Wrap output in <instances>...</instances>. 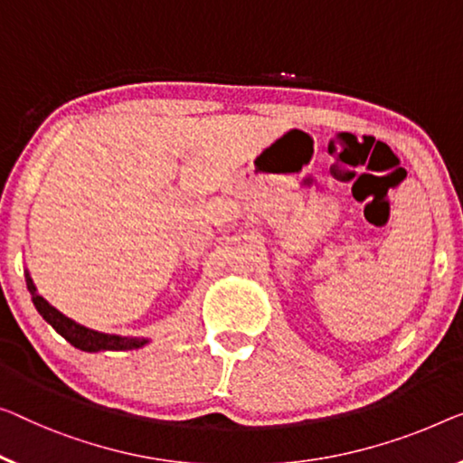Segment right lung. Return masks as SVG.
I'll list each match as a JSON object with an SVG mask.
<instances>
[{"mask_svg": "<svg viewBox=\"0 0 463 463\" xmlns=\"http://www.w3.org/2000/svg\"><path fill=\"white\" fill-rule=\"evenodd\" d=\"M24 279H26V288H29L31 299L34 303V307H37V312L43 316V320L47 324H52L55 333L64 336V339L71 345H74L77 349L89 351V354H98V351L139 349V347H143V345L149 343V339H145V336L108 335V333H99V330L82 326V324L71 320L68 316L61 314L60 309H55L50 301H45L43 298H41L29 270H24Z\"/></svg>", "mask_w": 463, "mask_h": 463, "instance_id": "obj_1", "label": "right lung"}]
</instances>
